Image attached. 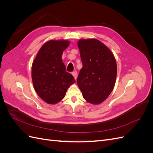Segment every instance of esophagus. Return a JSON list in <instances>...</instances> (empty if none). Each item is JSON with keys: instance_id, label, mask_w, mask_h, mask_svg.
Instances as JSON below:
<instances>
[{"instance_id": "esophagus-1", "label": "esophagus", "mask_w": 153, "mask_h": 153, "mask_svg": "<svg viewBox=\"0 0 153 153\" xmlns=\"http://www.w3.org/2000/svg\"><path fill=\"white\" fill-rule=\"evenodd\" d=\"M72 75L73 76H74V78H75V79L76 80V78H77V71H74L72 72Z\"/></svg>"}]
</instances>
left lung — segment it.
<instances>
[{
	"label": "left lung",
	"mask_w": 153,
	"mask_h": 153,
	"mask_svg": "<svg viewBox=\"0 0 153 153\" xmlns=\"http://www.w3.org/2000/svg\"><path fill=\"white\" fill-rule=\"evenodd\" d=\"M83 67L76 82L84 98L98 105L112 92L117 76V64L110 49L96 39L78 42Z\"/></svg>",
	"instance_id": "1"
}]
</instances>
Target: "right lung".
Returning <instances> with one entry per match:
<instances>
[{"label":"right lung","mask_w":153,"mask_h":153,"mask_svg":"<svg viewBox=\"0 0 153 153\" xmlns=\"http://www.w3.org/2000/svg\"><path fill=\"white\" fill-rule=\"evenodd\" d=\"M69 45L66 40L46 42L37 54L32 66V83L37 94L48 104L62 100L68 87L75 80L66 71L62 54Z\"/></svg>","instance_id":"1"}]
</instances>
